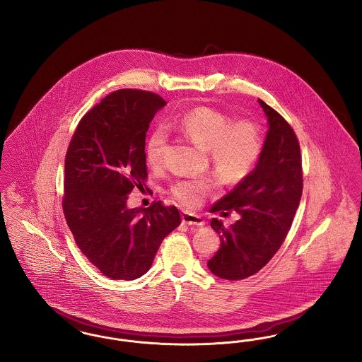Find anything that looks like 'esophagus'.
Listing matches in <instances>:
<instances>
[{
    "label": "esophagus",
    "mask_w": 362,
    "mask_h": 362,
    "mask_svg": "<svg viewBox=\"0 0 362 362\" xmlns=\"http://www.w3.org/2000/svg\"><path fill=\"white\" fill-rule=\"evenodd\" d=\"M182 221L185 224L195 225V226H204L205 225V220L201 216L189 213V211H182Z\"/></svg>",
    "instance_id": "obj_1"
}]
</instances>
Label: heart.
Listing matches in <instances>:
<instances>
[{
	"instance_id": "1",
	"label": "heart",
	"mask_w": 362,
	"mask_h": 362,
	"mask_svg": "<svg viewBox=\"0 0 362 362\" xmlns=\"http://www.w3.org/2000/svg\"><path fill=\"white\" fill-rule=\"evenodd\" d=\"M185 137L207 151L210 161L226 183H236L244 179L262 152V136L258 126L252 122L232 119L221 111L210 107L189 110L179 121L173 123ZM168 146V132L157 127L148 138L145 157L151 167H160ZM211 182L207 179H179L170 187L173 198L183 206L198 207Z\"/></svg>"
}]
</instances>
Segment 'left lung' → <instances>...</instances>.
<instances>
[{"label": "left lung", "mask_w": 362, "mask_h": 362, "mask_svg": "<svg viewBox=\"0 0 362 362\" xmlns=\"http://www.w3.org/2000/svg\"><path fill=\"white\" fill-rule=\"evenodd\" d=\"M269 130L255 168L210 211L240 218L225 228L213 218L220 248L207 262L218 278L239 281L254 276L274 257L285 240L301 199L303 173L297 137L289 123L270 105L258 99Z\"/></svg>", "instance_id": "1"}]
</instances>
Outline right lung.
Here are the masks:
<instances>
[{
  "instance_id": "1",
  "label": "right lung",
  "mask_w": 362,
  "mask_h": 362,
  "mask_svg": "<svg viewBox=\"0 0 362 362\" xmlns=\"http://www.w3.org/2000/svg\"><path fill=\"white\" fill-rule=\"evenodd\" d=\"M165 104L152 92L115 90L86 112L70 141L65 218L81 252L111 279L144 276L180 224L179 210L160 201L127 206L129 194L146 179V132Z\"/></svg>"
}]
</instances>
